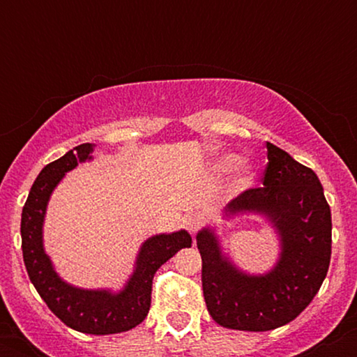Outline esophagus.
Segmentation results:
<instances>
[{"label":"esophagus","instance_id":"esophagus-1","mask_svg":"<svg viewBox=\"0 0 357 357\" xmlns=\"http://www.w3.org/2000/svg\"><path fill=\"white\" fill-rule=\"evenodd\" d=\"M184 225H186V228L190 230L192 235H195L196 231L202 228L203 225V216L198 215V213H192V215H188L186 218H184Z\"/></svg>","mask_w":357,"mask_h":357}]
</instances>
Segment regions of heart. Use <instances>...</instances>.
Returning <instances> with one entry per match:
<instances>
[{
    "label": "heart",
    "instance_id": "heart-1",
    "mask_svg": "<svg viewBox=\"0 0 357 357\" xmlns=\"http://www.w3.org/2000/svg\"><path fill=\"white\" fill-rule=\"evenodd\" d=\"M240 165H241V155L228 153V154L220 155L218 159H215L211 169L218 174H228L231 173V171H235ZM253 179H255L253 171L250 169V167H245V169H241V173L238 174V186L247 188L253 183Z\"/></svg>",
    "mask_w": 357,
    "mask_h": 357
}]
</instances>
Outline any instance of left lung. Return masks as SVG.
I'll list each match as a JSON object with an SVG mask.
<instances>
[{
  "label": "left lung",
  "instance_id": "1",
  "mask_svg": "<svg viewBox=\"0 0 357 357\" xmlns=\"http://www.w3.org/2000/svg\"><path fill=\"white\" fill-rule=\"evenodd\" d=\"M267 158L264 186L236 196L223 218L267 220L280 248L275 265L248 273L225 252L215 227L196 235L208 312L228 329L264 333L294 321L312 302L329 270L333 221L317 174L270 142Z\"/></svg>",
  "mask_w": 357,
  "mask_h": 357
}]
</instances>
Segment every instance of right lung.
<instances>
[{
    "label": "right lung",
    "instance_id": "add662e5",
    "mask_svg": "<svg viewBox=\"0 0 357 357\" xmlns=\"http://www.w3.org/2000/svg\"><path fill=\"white\" fill-rule=\"evenodd\" d=\"M96 144H80L40 171L22 213V250L28 277L61 322L84 334L126 333L146 319L154 273L192 240L186 230L149 236L139 248L130 277L121 290L80 289L65 282L43 247V223L53 190L68 171L93 159Z\"/></svg>",
    "mask_w": 357,
    "mask_h": 357
}]
</instances>
